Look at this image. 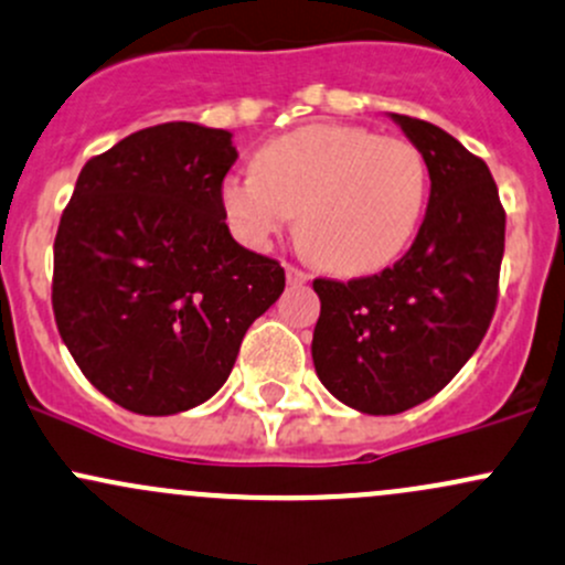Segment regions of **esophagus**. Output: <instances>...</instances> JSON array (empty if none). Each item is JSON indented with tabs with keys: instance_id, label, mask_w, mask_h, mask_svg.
<instances>
[{
	"instance_id": "34e87169",
	"label": "esophagus",
	"mask_w": 565,
	"mask_h": 565,
	"mask_svg": "<svg viewBox=\"0 0 565 565\" xmlns=\"http://www.w3.org/2000/svg\"><path fill=\"white\" fill-rule=\"evenodd\" d=\"M287 281H289V284H295V287H302V284L311 281V276H308L306 270H300V267L287 265Z\"/></svg>"
}]
</instances>
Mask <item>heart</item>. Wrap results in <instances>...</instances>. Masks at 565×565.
Masks as SVG:
<instances>
[{"label":"heart","mask_w":565,"mask_h":565,"mask_svg":"<svg viewBox=\"0 0 565 565\" xmlns=\"http://www.w3.org/2000/svg\"><path fill=\"white\" fill-rule=\"evenodd\" d=\"M257 173L222 181L224 218L248 248L292 227L332 273H371L401 257L423 218L427 162L414 142L354 124H306L254 153Z\"/></svg>","instance_id":"b5f03b06"}]
</instances>
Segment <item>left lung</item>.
Segmentation results:
<instances>
[{
    "label": "left lung",
    "instance_id": "left-lung-1",
    "mask_svg": "<svg viewBox=\"0 0 565 565\" xmlns=\"http://www.w3.org/2000/svg\"><path fill=\"white\" fill-rule=\"evenodd\" d=\"M430 173L412 248L376 276L317 278L319 382L362 414H401L441 392L477 352L498 300L507 213L490 168L436 124L390 113Z\"/></svg>",
    "mask_w": 565,
    "mask_h": 565
}]
</instances>
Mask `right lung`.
Instances as JSON below:
<instances>
[{"label": "right lung", "instance_id": "add662e5", "mask_svg": "<svg viewBox=\"0 0 565 565\" xmlns=\"http://www.w3.org/2000/svg\"><path fill=\"white\" fill-rule=\"evenodd\" d=\"M233 132L170 121L81 170L53 243V313L83 376L146 417L216 395L284 267L224 222Z\"/></svg>", "mask_w": 565, "mask_h": 565}]
</instances>
